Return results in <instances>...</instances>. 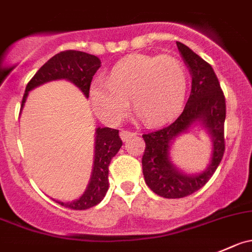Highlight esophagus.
<instances>
[{"label":"esophagus","instance_id":"esophagus-1","mask_svg":"<svg viewBox=\"0 0 252 252\" xmlns=\"http://www.w3.org/2000/svg\"><path fill=\"white\" fill-rule=\"evenodd\" d=\"M119 135H121L122 140L126 141V140H129V139H130L131 136H135L136 133H133V131H129V130H121Z\"/></svg>","mask_w":252,"mask_h":252}]
</instances>
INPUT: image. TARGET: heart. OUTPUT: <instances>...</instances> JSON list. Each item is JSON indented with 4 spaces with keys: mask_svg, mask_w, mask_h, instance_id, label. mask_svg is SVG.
<instances>
[{
    "mask_svg": "<svg viewBox=\"0 0 252 252\" xmlns=\"http://www.w3.org/2000/svg\"><path fill=\"white\" fill-rule=\"evenodd\" d=\"M186 91L187 71L177 58L139 54L119 60L108 80H94L90 102L102 121L118 124L128 111L130 97L138 116L149 126H158L177 113Z\"/></svg>",
    "mask_w": 252,
    "mask_h": 252,
    "instance_id": "heart-1",
    "label": "heart"
}]
</instances>
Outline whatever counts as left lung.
I'll use <instances>...</instances> for the list:
<instances>
[{
    "instance_id": "8db88e82",
    "label": "left lung",
    "mask_w": 252,
    "mask_h": 252,
    "mask_svg": "<svg viewBox=\"0 0 252 252\" xmlns=\"http://www.w3.org/2000/svg\"><path fill=\"white\" fill-rule=\"evenodd\" d=\"M192 77L191 94L181 116L168 126L144 134L146 148L143 173L146 185L163 198H182L203 187L216 172L224 155L225 98L213 67L185 44L176 41ZM201 126L212 141L211 160L199 173H186L173 163L170 150L175 139Z\"/></svg>"
}]
</instances>
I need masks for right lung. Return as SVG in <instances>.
Returning a JSON list of instances; mask_svg holds the SVG:
<instances>
[{
	"mask_svg": "<svg viewBox=\"0 0 252 252\" xmlns=\"http://www.w3.org/2000/svg\"><path fill=\"white\" fill-rule=\"evenodd\" d=\"M101 67V60L91 54L77 50H67L54 55L40 69L36 71L33 79L28 82L22 101L21 113L27 101L29 92L44 84L58 80H65L74 84L80 91L89 98L90 86L94 75ZM121 138L117 129L97 126L94 131V165L91 177L84 193L71 202L54 201L70 209H89L98 204L108 191V166L111 160L122 148Z\"/></svg>",
	"mask_w": 252,
	"mask_h": 252,
	"instance_id": "obj_1",
	"label": "right lung"
}]
</instances>
